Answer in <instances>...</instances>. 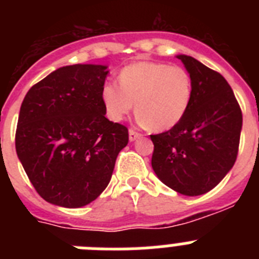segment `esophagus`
Returning <instances> with one entry per match:
<instances>
[{
	"mask_svg": "<svg viewBox=\"0 0 259 259\" xmlns=\"http://www.w3.org/2000/svg\"><path fill=\"white\" fill-rule=\"evenodd\" d=\"M140 136H141V134H139L137 131H135L134 128H131V130H130V141H135Z\"/></svg>",
	"mask_w": 259,
	"mask_h": 259,
	"instance_id": "esophagus-1",
	"label": "esophagus"
}]
</instances>
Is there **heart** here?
Segmentation results:
<instances>
[{"mask_svg":"<svg viewBox=\"0 0 259 259\" xmlns=\"http://www.w3.org/2000/svg\"><path fill=\"white\" fill-rule=\"evenodd\" d=\"M119 87L105 83L101 100L111 120H123L134 109L153 132L171 130L185 116L193 95L191 74L180 66L161 62H136L118 75Z\"/></svg>","mask_w":259,"mask_h":259,"instance_id":"obj_1","label":"heart"}]
</instances>
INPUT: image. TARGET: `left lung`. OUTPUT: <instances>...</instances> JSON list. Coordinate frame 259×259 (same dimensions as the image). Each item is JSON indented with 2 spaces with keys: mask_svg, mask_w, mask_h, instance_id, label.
<instances>
[{
  "mask_svg": "<svg viewBox=\"0 0 259 259\" xmlns=\"http://www.w3.org/2000/svg\"><path fill=\"white\" fill-rule=\"evenodd\" d=\"M193 80V95L175 127L150 135L158 179L184 196L207 193L236 162L242 114L232 88L219 72L193 57L176 56Z\"/></svg>",
  "mask_w": 259,
  "mask_h": 259,
  "instance_id": "obj_1",
  "label": "left lung"
}]
</instances>
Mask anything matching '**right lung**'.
<instances>
[{
    "mask_svg": "<svg viewBox=\"0 0 259 259\" xmlns=\"http://www.w3.org/2000/svg\"><path fill=\"white\" fill-rule=\"evenodd\" d=\"M107 74L102 65L65 66L23 100L15 149L36 192L53 205L74 209L95 201L128 144L127 127L105 116Z\"/></svg>",
    "mask_w": 259,
    "mask_h": 259,
    "instance_id": "right-lung-1",
    "label": "right lung"
}]
</instances>
